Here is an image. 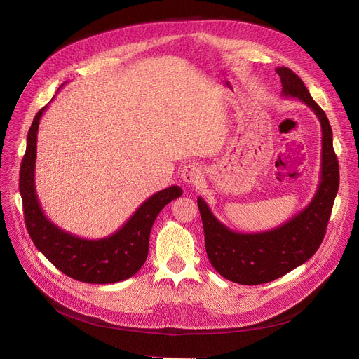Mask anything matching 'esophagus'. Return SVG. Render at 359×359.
<instances>
[{
	"instance_id": "esophagus-1",
	"label": "esophagus",
	"mask_w": 359,
	"mask_h": 359,
	"mask_svg": "<svg viewBox=\"0 0 359 359\" xmlns=\"http://www.w3.org/2000/svg\"><path fill=\"white\" fill-rule=\"evenodd\" d=\"M202 176V167L198 163L186 164L182 170V179L187 184H198L203 179Z\"/></svg>"
}]
</instances>
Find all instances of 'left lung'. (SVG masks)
Masks as SVG:
<instances>
[{"instance_id": "1", "label": "left lung", "mask_w": 359, "mask_h": 359, "mask_svg": "<svg viewBox=\"0 0 359 359\" xmlns=\"http://www.w3.org/2000/svg\"><path fill=\"white\" fill-rule=\"evenodd\" d=\"M276 72L280 77L282 96L307 104L322 125V170L311 202L291 219L268 231H233L212 214L208 203L198 198L205 249L211 265L221 276L241 285L266 284L306 263L323 241L339 189V164L326 113L313 100L294 71L280 67Z\"/></svg>"}]
</instances>
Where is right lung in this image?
Wrapping results in <instances>:
<instances>
[{
    "label": "right lung",
    "mask_w": 359,
    "mask_h": 359,
    "mask_svg": "<svg viewBox=\"0 0 359 359\" xmlns=\"http://www.w3.org/2000/svg\"><path fill=\"white\" fill-rule=\"evenodd\" d=\"M48 106L36 113L27 134L26 154L20 167V195L25 222L34 246L62 273L87 284H115L135 275L148 256L151 227L167 203L182 196L179 186H170L149 196L113 234L88 240L64 231L42 211L34 187L36 142L39 122Z\"/></svg>",
    "instance_id": "obj_1"
}]
</instances>
